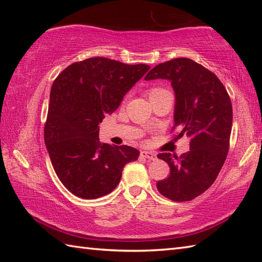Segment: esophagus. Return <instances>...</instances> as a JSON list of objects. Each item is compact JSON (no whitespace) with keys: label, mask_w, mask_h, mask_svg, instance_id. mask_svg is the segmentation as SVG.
<instances>
[{"label":"esophagus","mask_w":262,"mask_h":262,"mask_svg":"<svg viewBox=\"0 0 262 262\" xmlns=\"http://www.w3.org/2000/svg\"><path fill=\"white\" fill-rule=\"evenodd\" d=\"M141 157L144 159H147V160H157V154H154L152 152L143 151V152H141Z\"/></svg>","instance_id":"34e87169"}]
</instances>
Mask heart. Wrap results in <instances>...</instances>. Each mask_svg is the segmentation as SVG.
<instances>
[{
	"label": "heart",
	"instance_id": "b5f03b06",
	"mask_svg": "<svg viewBox=\"0 0 262 262\" xmlns=\"http://www.w3.org/2000/svg\"><path fill=\"white\" fill-rule=\"evenodd\" d=\"M163 92H168V91L164 90V89H161V88H153V89H151V90H149L148 96H149V98H152V97L158 96V94L163 93Z\"/></svg>",
	"mask_w": 262,
	"mask_h": 262
}]
</instances>
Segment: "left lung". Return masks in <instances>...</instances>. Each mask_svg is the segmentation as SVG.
I'll return each mask as SVG.
<instances>
[{
	"label": "left lung",
	"instance_id": "left-lung-1",
	"mask_svg": "<svg viewBox=\"0 0 262 262\" xmlns=\"http://www.w3.org/2000/svg\"><path fill=\"white\" fill-rule=\"evenodd\" d=\"M168 80L176 94L173 128L190 138V151L180 158L161 153L170 174L158 182L161 194L173 202H188L213 185L229 152L233 111L226 89L214 73L189 58L161 63L145 80Z\"/></svg>",
	"mask_w": 262,
	"mask_h": 262
}]
</instances>
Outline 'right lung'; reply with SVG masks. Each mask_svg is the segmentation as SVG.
<instances>
[{"mask_svg": "<svg viewBox=\"0 0 262 262\" xmlns=\"http://www.w3.org/2000/svg\"><path fill=\"white\" fill-rule=\"evenodd\" d=\"M148 70L146 64L92 57L71 64L54 81L43 136L55 172L75 196L110 193L124 166L138 159L134 147L100 142L99 124Z\"/></svg>", "mask_w": 262, "mask_h": 262, "instance_id": "1", "label": "right lung"}]
</instances>
